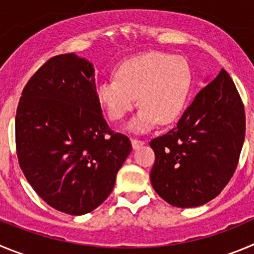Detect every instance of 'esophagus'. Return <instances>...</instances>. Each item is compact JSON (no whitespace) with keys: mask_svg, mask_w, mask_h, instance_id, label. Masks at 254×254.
I'll list each match as a JSON object with an SVG mask.
<instances>
[{"mask_svg":"<svg viewBox=\"0 0 254 254\" xmlns=\"http://www.w3.org/2000/svg\"><path fill=\"white\" fill-rule=\"evenodd\" d=\"M144 143H145V141H144V140H139V139H136V138H132L131 139V145H132V148H134V149L140 148V146L143 145Z\"/></svg>","mask_w":254,"mask_h":254,"instance_id":"1","label":"esophagus"}]
</instances>
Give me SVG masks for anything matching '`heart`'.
<instances>
[{
  "mask_svg": "<svg viewBox=\"0 0 254 254\" xmlns=\"http://www.w3.org/2000/svg\"><path fill=\"white\" fill-rule=\"evenodd\" d=\"M115 79L99 84L96 100L113 122L122 120L138 104L131 129L144 131L159 124H170L186 105L191 85V72L183 58L164 52H148L116 68Z\"/></svg>",
  "mask_w": 254,
  "mask_h": 254,
  "instance_id": "heart-1",
  "label": "heart"
}]
</instances>
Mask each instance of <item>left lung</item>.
Returning a JSON list of instances; mask_svg holds the SVG:
<instances>
[{
	"label": "left lung",
	"instance_id": "obj_1",
	"mask_svg": "<svg viewBox=\"0 0 254 254\" xmlns=\"http://www.w3.org/2000/svg\"><path fill=\"white\" fill-rule=\"evenodd\" d=\"M245 106L226 70L196 94L167 134L151 139V186L174 207H199L218 195L238 165Z\"/></svg>",
	"mask_w": 254,
	"mask_h": 254
}]
</instances>
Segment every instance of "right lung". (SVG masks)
<instances>
[{
	"label": "right lung",
	"mask_w": 254,
	"mask_h": 254,
	"mask_svg": "<svg viewBox=\"0 0 254 254\" xmlns=\"http://www.w3.org/2000/svg\"><path fill=\"white\" fill-rule=\"evenodd\" d=\"M94 67L75 54L47 60L23 89L16 151L26 179L50 207L71 215L98 208L131 151L104 119Z\"/></svg>",
	"instance_id": "obj_1"
}]
</instances>
